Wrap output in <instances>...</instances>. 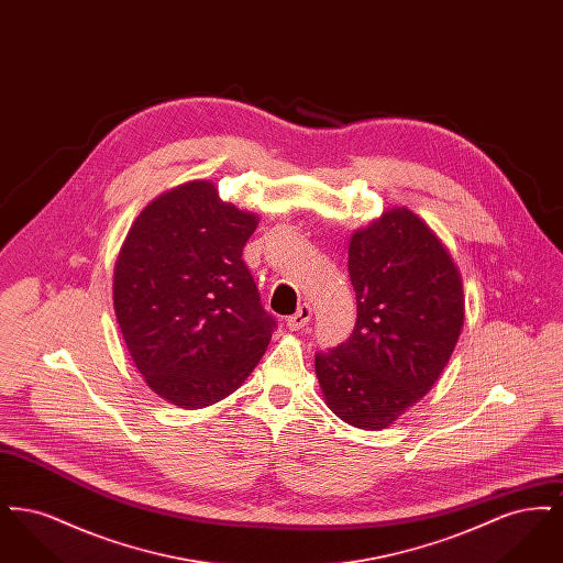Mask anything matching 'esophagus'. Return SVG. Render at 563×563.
Instances as JSON below:
<instances>
[{"instance_id": "1", "label": "esophagus", "mask_w": 563, "mask_h": 563, "mask_svg": "<svg viewBox=\"0 0 563 563\" xmlns=\"http://www.w3.org/2000/svg\"><path fill=\"white\" fill-rule=\"evenodd\" d=\"M312 319V308L308 306V303H301L297 310H295V314H291L289 319H287V327L291 329V331H299V329H303L308 322Z\"/></svg>"}]
</instances>
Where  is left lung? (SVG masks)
I'll use <instances>...</instances> for the list:
<instances>
[{
    "mask_svg": "<svg viewBox=\"0 0 563 563\" xmlns=\"http://www.w3.org/2000/svg\"><path fill=\"white\" fill-rule=\"evenodd\" d=\"M356 322L314 369L327 407L356 429L382 430L443 374L464 324L462 276L429 223L395 207L350 236Z\"/></svg>",
    "mask_w": 563,
    "mask_h": 563,
    "instance_id": "1",
    "label": "left lung"
}]
</instances>
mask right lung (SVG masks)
Returning a JSON list of instances; mask_svg holds the SVG:
<instances>
[{"label": "right lung", "instance_id": "add662e5", "mask_svg": "<svg viewBox=\"0 0 563 563\" xmlns=\"http://www.w3.org/2000/svg\"><path fill=\"white\" fill-rule=\"evenodd\" d=\"M260 217L196 179L154 198L113 266V310L134 367L166 402L202 409L255 369L276 321L242 246Z\"/></svg>", "mask_w": 563, "mask_h": 563}]
</instances>
